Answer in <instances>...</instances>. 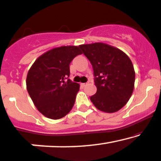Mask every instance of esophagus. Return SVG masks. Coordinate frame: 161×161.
<instances>
[{"label":"esophagus","instance_id":"obj_1","mask_svg":"<svg viewBox=\"0 0 161 161\" xmlns=\"http://www.w3.org/2000/svg\"><path fill=\"white\" fill-rule=\"evenodd\" d=\"M86 84H85V83H81V84H80V86H83V87H84V86H86Z\"/></svg>","mask_w":161,"mask_h":161}]
</instances>
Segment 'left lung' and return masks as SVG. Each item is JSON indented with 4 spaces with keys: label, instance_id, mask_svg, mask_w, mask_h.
Returning <instances> with one entry per match:
<instances>
[{
    "label": "left lung",
    "instance_id": "obj_1",
    "mask_svg": "<svg viewBox=\"0 0 161 161\" xmlns=\"http://www.w3.org/2000/svg\"><path fill=\"white\" fill-rule=\"evenodd\" d=\"M91 63L97 93L90 100L98 109L115 113L122 109L132 94L135 73L132 63L120 49L97 42L79 46Z\"/></svg>",
    "mask_w": 161,
    "mask_h": 161
}]
</instances>
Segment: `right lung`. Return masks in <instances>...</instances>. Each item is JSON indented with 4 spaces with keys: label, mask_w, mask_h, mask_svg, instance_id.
<instances>
[{
    "label": "right lung",
    "mask_w": 161,
    "mask_h": 161,
    "mask_svg": "<svg viewBox=\"0 0 161 161\" xmlns=\"http://www.w3.org/2000/svg\"><path fill=\"white\" fill-rule=\"evenodd\" d=\"M80 54L79 46L55 48L38 58L30 68L26 77L27 91L45 116L58 119L73 108L80 85L68 78L69 65Z\"/></svg>",
    "instance_id": "add662e5"
}]
</instances>
